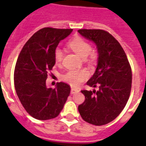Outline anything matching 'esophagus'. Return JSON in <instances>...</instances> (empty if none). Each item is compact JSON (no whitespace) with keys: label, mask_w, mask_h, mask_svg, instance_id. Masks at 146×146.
<instances>
[{"label":"esophagus","mask_w":146,"mask_h":146,"mask_svg":"<svg viewBox=\"0 0 146 146\" xmlns=\"http://www.w3.org/2000/svg\"><path fill=\"white\" fill-rule=\"evenodd\" d=\"M80 90L78 89H76V88H71V94H76L79 92Z\"/></svg>","instance_id":"esophagus-1"}]
</instances>
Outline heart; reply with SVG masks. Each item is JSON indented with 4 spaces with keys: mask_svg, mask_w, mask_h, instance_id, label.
Listing matches in <instances>:
<instances>
[{
    "mask_svg": "<svg viewBox=\"0 0 146 146\" xmlns=\"http://www.w3.org/2000/svg\"><path fill=\"white\" fill-rule=\"evenodd\" d=\"M68 47L81 57H86L89 55V62H93L96 58V53L91 52L92 46L89 43L80 37H75L71 39L67 44ZM55 62L61 63L64 57V51L61 48H57L54 52ZM89 72L86 70H71L63 76V80L73 86H79L82 82L88 79Z\"/></svg>",
    "mask_w": 146,
    "mask_h": 146,
    "instance_id": "b5f03b06",
    "label": "heart"
}]
</instances>
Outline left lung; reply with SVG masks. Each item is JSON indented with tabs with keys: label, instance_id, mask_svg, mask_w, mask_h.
<instances>
[{
	"label": "left lung",
	"instance_id": "8db88e82",
	"mask_svg": "<svg viewBox=\"0 0 146 146\" xmlns=\"http://www.w3.org/2000/svg\"><path fill=\"white\" fill-rule=\"evenodd\" d=\"M78 33L97 47L96 72L86 84L98 89L82 90L84 102L78 110L85 121L102 126L117 117L129 99L132 70L124 50L109 33L102 29H80Z\"/></svg>",
	"mask_w": 146,
	"mask_h": 146
}]
</instances>
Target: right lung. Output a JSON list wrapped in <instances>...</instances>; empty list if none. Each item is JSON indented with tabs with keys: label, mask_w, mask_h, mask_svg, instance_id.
I'll return each instance as SVG.
<instances>
[{
	"label": "right lung",
	"mask_w": 146,
	"mask_h": 146,
	"mask_svg": "<svg viewBox=\"0 0 146 146\" xmlns=\"http://www.w3.org/2000/svg\"><path fill=\"white\" fill-rule=\"evenodd\" d=\"M73 29L46 27L28 40L20 51L14 70V86L19 101L35 119L50 120L59 115L70 93V86L57 82L48 88V73L55 64L54 50Z\"/></svg>",
	"instance_id": "1"
}]
</instances>
